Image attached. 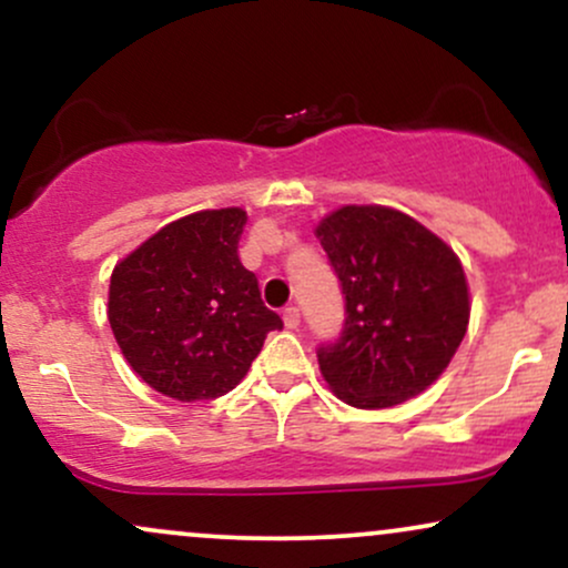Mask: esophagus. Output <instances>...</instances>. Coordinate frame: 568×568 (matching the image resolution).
<instances>
[{"instance_id": "1", "label": "esophagus", "mask_w": 568, "mask_h": 568, "mask_svg": "<svg viewBox=\"0 0 568 568\" xmlns=\"http://www.w3.org/2000/svg\"><path fill=\"white\" fill-rule=\"evenodd\" d=\"M283 323L285 328H298V323H302V312H298V306H285Z\"/></svg>"}]
</instances>
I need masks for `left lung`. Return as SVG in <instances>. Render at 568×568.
Listing matches in <instances>:
<instances>
[{"mask_svg": "<svg viewBox=\"0 0 568 568\" xmlns=\"http://www.w3.org/2000/svg\"><path fill=\"white\" fill-rule=\"evenodd\" d=\"M344 293V328L317 347L323 379L355 408L425 393L470 323L456 253L427 226L384 205H344L317 224Z\"/></svg>", "mask_w": 568, "mask_h": 568, "instance_id": "8db88e82", "label": "left lung"}]
</instances>
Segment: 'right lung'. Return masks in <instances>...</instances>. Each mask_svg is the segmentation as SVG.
I'll return each mask as SVG.
<instances>
[{"label":"right lung","instance_id":"obj_1","mask_svg":"<svg viewBox=\"0 0 568 568\" xmlns=\"http://www.w3.org/2000/svg\"><path fill=\"white\" fill-rule=\"evenodd\" d=\"M243 207L200 211L135 247L112 272L109 323L130 368L173 400H213L243 382L270 331L258 280L237 256Z\"/></svg>","mask_w":568,"mask_h":568}]
</instances>
